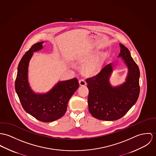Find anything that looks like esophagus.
I'll return each mask as SVG.
<instances>
[{
  "mask_svg": "<svg viewBox=\"0 0 156 156\" xmlns=\"http://www.w3.org/2000/svg\"><path fill=\"white\" fill-rule=\"evenodd\" d=\"M79 84L80 86H86V82L84 81L83 79H80L79 81Z\"/></svg>",
  "mask_w": 156,
  "mask_h": 156,
  "instance_id": "1",
  "label": "esophagus"
}]
</instances>
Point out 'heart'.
<instances>
[{
  "label": "heart",
  "instance_id": "b5f03b06",
  "mask_svg": "<svg viewBox=\"0 0 156 156\" xmlns=\"http://www.w3.org/2000/svg\"><path fill=\"white\" fill-rule=\"evenodd\" d=\"M94 57V55H91L89 57V59H92ZM101 60L99 59L93 60L86 64L83 69L82 72L86 75H91L96 73L101 68Z\"/></svg>",
  "mask_w": 156,
  "mask_h": 156
}]
</instances>
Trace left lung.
I'll return each mask as SVG.
<instances>
[{"label": "left lung", "instance_id": "8db88e82", "mask_svg": "<svg viewBox=\"0 0 156 156\" xmlns=\"http://www.w3.org/2000/svg\"><path fill=\"white\" fill-rule=\"evenodd\" d=\"M121 57L128 67L126 82L121 86H111L109 78L112 71V63L105 66L96 75L87 78L88 110L99 120L114 121L123 117L136 102L140 93L138 66L129 50L120 44Z\"/></svg>", "mask_w": 156, "mask_h": 156}]
</instances>
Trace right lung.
I'll list each match as a JSON object with an SVG mask.
<instances>
[{"instance_id":"right-lung-1","label":"right lung","mask_w":156,"mask_h":156,"mask_svg":"<svg viewBox=\"0 0 156 156\" xmlns=\"http://www.w3.org/2000/svg\"><path fill=\"white\" fill-rule=\"evenodd\" d=\"M43 42H37L22 57L18 66L15 88L22 107L28 114L42 122L60 119L66 112L70 98L79 87L77 78L58 82L46 94H35L27 81L28 65L33 52L42 48Z\"/></svg>"}]
</instances>
